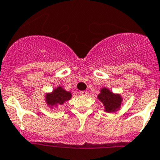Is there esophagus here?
Here are the masks:
<instances>
[{"label": "esophagus", "instance_id": "esophagus-1", "mask_svg": "<svg viewBox=\"0 0 160 160\" xmlns=\"http://www.w3.org/2000/svg\"><path fill=\"white\" fill-rule=\"evenodd\" d=\"M88 91H80V94H81V95H83V96H87L88 95Z\"/></svg>", "mask_w": 160, "mask_h": 160}]
</instances>
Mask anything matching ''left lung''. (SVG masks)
Segmentation results:
<instances>
[{
	"label": "left lung",
	"instance_id": "8db88e82",
	"mask_svg": "<svg viewBox=\"0 0 160 160\" xmlns=\"http://www.w3.org/2000/svg\"><path fill=\"white\" fill-rule=\"evenodd\" d=\"M98 98L104 105V111L106 112H115L120 108L123 102V98L119 94H114L107 88L100 90V94Z\"/></svg>",
	"mask_w": 160,
	"mask_h": 160
}]
</instances>
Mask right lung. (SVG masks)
Listing matches in <instances>:
<instances>
[{
    "label": "right lung",
    "mask_w": 160,
    "mask_h": 160,
    "mask_svg": "<svg viewBox=\"0 0 160 160\" xmlns=\"http://www.w3.org/2000/svg\"><path fill=\"white\" fill-rule=\"evenodd\" d=\"M72 98V93L70 91H67L61 86L57 87L55 89L52 91V92L47 93L45 94V102L47 105L51 108L54 107H58V105H62L64 102L70 100Z\"/></svg>",
    "instance_id": "add662e5"
}]
</instances>
